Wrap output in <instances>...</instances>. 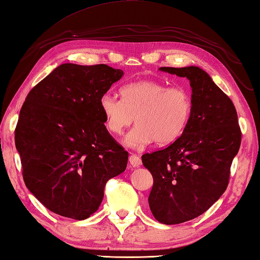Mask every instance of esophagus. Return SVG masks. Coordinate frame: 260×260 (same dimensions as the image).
I'll list each match as a JSON object with an SVG mask.
<instances>
[{
	"label": "esophagus",
	"instance_id": "esophagus-1",
	"mask_svg": "<svg viewBox=\"0 0 260 260\" xmlns=\"http://www.w3.org/2000/svg\"><path fill=\"white\" fill-rule=\"evenodd\" d=\"M129 162L133 167H139L142 165V158H140L138 155H136V154H131L129 157Z\"/></svg>",
	"mask_w": 260,
	"mask_h": 260
}]
</instances>
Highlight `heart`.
<instances>
[{
    "mask_svg": "<svg viewBox=\"0 0 260 260\" xmlns=\"http://www.w3.org/2000/svg\"><path fill=\"white\" fill-rule=\"evenodd\" d=\"M122 100L105 93L99 100L105 124L120 135L138 123L124 138L131 148H143L152 142L167 145L178 139L192 115V97L183 86H168L155 81L133 82L121 89Z\"/></svg>",
    "mask_w": 260,
    "mask_h": 260,
    "instance_id": "b5f03b06",
    "label": "heart"
}]
</instances>
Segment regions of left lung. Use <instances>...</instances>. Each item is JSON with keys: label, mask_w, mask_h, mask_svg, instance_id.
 I'll return each mask as SVG.
<instances>
[{"label": "left lung", "mask_w": 260, "mask_h": 260, "mask_svg": "<svg viewBox=\"0 0 260 260\" xmlns=\"http://www.w3.org/2000/svg\"><path fill=\"white\" fill-rule=\"evenodd\" d=\"M160 70L187 77L192 86V115L184 134L142 156L153 176L148 197L153 216L175 225L202 215L225 192L242 134L233 102L208 73L195 66Z\"/></svg>", "instance_id": "1"}]
</instances>
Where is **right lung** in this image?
I'll return each instance as SVG.
<instances>
[{"mask_svg": "<svg viewBox=\"0 0 260 260\" xmlns=\"http://www.w3.org/2000/svg\"><path fill=\"white\" fill-rule=\"evenodd\" d=\"M123 71L62 63L29 91L15 130L30 193L59 216L82 220L98 210L107 181L129 154L105 126L99 100Z\"/></svg>", "mask_w": 260, "mask_h": 260, "instance_id": "obj_1", "label": "right lung"}]
</instances>
